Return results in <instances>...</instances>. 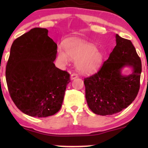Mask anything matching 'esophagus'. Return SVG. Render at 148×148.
<instances>
[{
  "instance_id": "1",
  "label": "esophagus",
  "mask_w": 148,
  "mask_h": 148,
  "mask_svg": "<svg viewBox=\"0 0 148 148\" xmlns=\"http://www.w3.org/2000/svg\"><path fill=\"white\" fill-rule=\"evenodd\" d=\"M78 77H79V75H78L77 73L74 72V73H72V74H71V79L72 80L76 79V78H78Z\"/></svg>"
}]
</instances>
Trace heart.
I'll return each instance as SVG.
<instances>
[{
    "mask_svg": "<svg viewBox=\"0 0 148 148\" xmlns=\"http://www.w3.org/2000/svg\"><path fill=\"white\" fill-rule=\"evenodd\" d=\"M58 60L61 64H67L69 60H76L77 68L81 72L95 71L103 60L101 52L95 46L82 40H72L63 46H59L57 51Z\"/></svg>",
    "mask_w": 148,
    "mask_h": 148,
    "instance_id": "obj_1",
    "label": "heart"
}]
</instances>
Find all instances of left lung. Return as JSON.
I'll return each instance as SVG.
<instances>
[{"instance_id": "left-lung-1", "label": "left lung", "mask_w": 148, "mask_h": 148, "mask_svg": "<svg viewBox=\"0 0 148 148\" xmlns=\"http://www.w3.org/2000/svg\"><path fill=\"white\" fill-rule=\"evenodd\" d=\"M116 46L95 74L84 79L88 107L100 115H113L129 106L140 89L141 60L130 40L116 35ZM132 66L133 72L123 76L121 69Z\"/></svg>"}]
</instances>
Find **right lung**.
<instances>
[{
  "label": "right lung",
  "instance_id": "obj_1",
  "mask_svg": "<svg viewBox=\"0 0 148 148\" xmlns=\"http://www.w3.org/2000/svg\"><path fill=\"white\" fill-rule=\"evenodd\" d=\"M56 55L46 28H33L13 42L6 81L11 99L25 114L45 118L60 109L70 74L56 67Z\"/></svg>",
  "mask_w": 148,
  "mask_h": 148
}]
</instances>
